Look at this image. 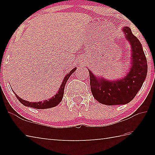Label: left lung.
Here are the masks:
<instances>
[{"label": "left lung", "instance_id": "1", "mask_svg": "<svg viewBox=\"0 0 155 155\" xmlns=\"http://www.w3.org/2000/svg\"><path fill=\"white\" fill-rule=\"evenodd\" d=\"M125 38L131 48V68L121 79L108 81L96 77L89 70L91 91L94 98L107 105L125 104L137 95L143 85L148 72L146 58L142 46L128 27L122 28Z\"/></svg>", "mask_w": 155, "mask_h": 155}]
</instances>
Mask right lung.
I'll use <instances>...</instances> for the list:
<instances>
[{
	"label": "right lung",
	"mask_w": 155,
	"mask_h": 155,
	"mask_svg": "<svg viewBox=\"0 0 155 155\" xmlns=\"http://www.w3.org/2000/svg\"><path fill=\"white\" fill-rule=\"evenodd\" d=\"M77 68H74L70 71L69 73L65 75V77H64V80H63V82L61 83V86H60L59 91H57V93L54 95L53 97H52L50 99H47L45 100V101H41V102H35V103H32V102H28L27 101H25V100L22 99L20 98L19 96H18L17 94H15L16 98L18 99L21 103H22L23 105H25L26 107H33V108L35 109H48V108H52V107H56L57 104H59L60 103H61V100L63 98V96H64V88H65V85L66 84L67 81L68 80V78L72 75V74L74 72Z\"/></svg>",
	"instance_id": "right-lung-1"
}]
</instances>
